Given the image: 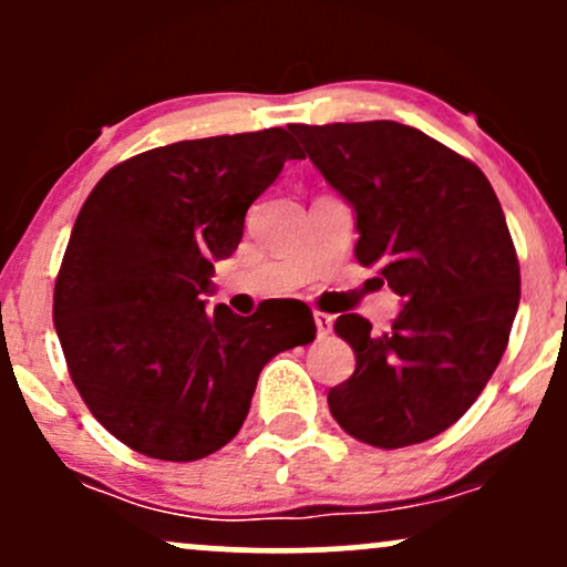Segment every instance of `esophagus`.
<instances>
[{"label": "esophagus", "instance_id": "1", "mask_svg": "<svg viewBox=\"0 0 567 567\" xmlns=\"http://www.w3.org/2000/svg\"><path fill=\"white\" fill-rule=\"evenodd\" d=\"M315 324H317V336L324 338L333 330V317L324 315V311H315Z\"/></svg>", "mask_w": 567, "mask_h": 567}]
</instances>
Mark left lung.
Masks as SVG:
<instances>
[{
	"mask_svg": "<svg viewBox=\"0 0 567 567\" xmlns=\"http://www.w3.org/2000/svg\"><path fill=\"white\" fill-rule=\"evenodd\" d=\"M357 213L354 256L402 296L386 333L341 315L357 368L328 392L333 419L383 451L419 445L474 405L509 343L519 261L491 181L392 120L290 125Z\"/></svg>",
	"mask_w": 567,
	"mask_h": 567,
	"instance_id": "1",
	"label": "left lung"
}]
</instances>
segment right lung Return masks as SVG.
<instances>
[{
	"label": "right lung",
	"instance_id": "obj_1",
	"mask_svg": "<svg viewBox=\"0 0 567 567\" xmlns=\"http://www.w3.org/2000/svg\"><path fill=\"white\" fill-rule=\"evenodd\" d=\"M303 152L285 127L178 141L112 167L84 199L53 292L76 392L135 453L197 461L243 426L266 362L315 341L301 301L207 309L245 213Z\"/></svg>",
	"mask_w": 567,
	"mask_h": 567
}]
</instances>
